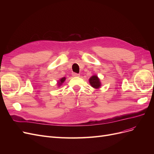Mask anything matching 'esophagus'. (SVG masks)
<instances>
[{
    "label": "esophagus",
    "mask_w": 154,
    "mask_h": 154,
    "mask_svg": "<svg viewBox=\"0 0 154 154\" xmlns=\"http://www.w3.org/2000/svg\"><path fill=\"white\" fill-rule=\"evenodd\" d=\"M72 76H73L74 77H79V76H80V74L74 72V73H72Z\"/></svg>",
    "instance_id": "34e87169"
}]
</instances>
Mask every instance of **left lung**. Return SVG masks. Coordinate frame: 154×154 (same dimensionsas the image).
<instances>
[{
  "label": "left lung",
  "mask_w": 154,
  "mask_h": 154,
  "mask_svg": "<svg viewBox=\"0 0 154 154\" xmlns=\"http://www.w3.org/2000/svg\"><path fill=\"white\" fill-rule=\"evenodd\" d=\"M89 83L91 87L94 88H99L101 86L100 79L97 75H93L89 78Z\"/></svg>",
  "instance_id": "8db88e82"
}]
</instances>
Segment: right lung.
Returning <instances> with one entry per match:
<instances>
[{
    "mask_svg": "<svg viewBox=\"0 0 154 154\" xmlns=\"http://www.w3.org/2000/svg\"><path fill=\"white\" fill-rule=\"evenodd\" d=\"M66 77H63V78H62L59 79V80H58V82H57L58 87H60V86H61L63 83V82L66 81Z\"/></svg>",
    "mask_w": 154,
    "mask_h": 154,
    "instance_id": "add662e5",
    "label": "right lung"
}]
</instances>
